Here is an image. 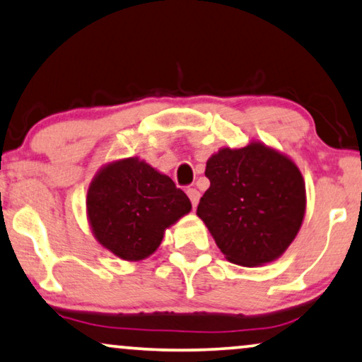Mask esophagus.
I'll return each instance as SVG.
<instances>
[{"instance_id":"34e87169","label":"esophagus","mask_w":362,"mask_h":362,"mask_svg":"<svg viewBox=\"0 0 362 362\" xmlns=\"http://www.w3.org/2000/svg\"><path fill=\"white\" fill-rule=\"evenodd\" d=\"M187 195H189V199H190V202H192V206H195L199 205V200H200V192L197 190V189H189L187 190Z\"/></svg>"}]
</instances>
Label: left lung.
I'll return each mask as SVG.
<instances>
[{
	"label": "left lung",
	"mask_w": 362,
	"mask_h": 362,
	"mask_svg": "<svg viewBox=\"0 0 362 362\" xmlns=\"http://www.w3.org/2000/svg\"><path fill=\"white\" fill-rule=\"evenodd\" d=\"M210 187L197 215L216 247L240 267H262L286 252L306 211V187L286 153L252 141L221 147L206 160Z\"/></svg>",
	"instance_id": "left-lung-1"
}]
</instances>
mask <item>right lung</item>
Wrapping results in <instances>:
<instances>
[{"instance_id": "add662e5", "label": "right lung", "mask_w": 362, "mask_h": 362, "mask_svg": "<svg viewBox=\"0 0 362 362\" xmlns=\"http://www.w3.org/2000/svg\"><path fill=\"white\" fill-rule=\"evenodd\" d=\"M192 210L172 178L139 157L105 163L90 180L86 214L100 247L141 262L160 247L165 230Z\"/></svg>"}]
</instances>
